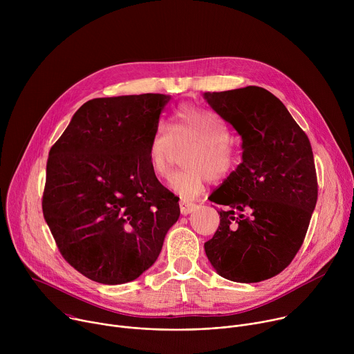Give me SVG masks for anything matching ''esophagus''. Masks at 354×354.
Here are the masks:
<instances>
[{
    "label": "esophagus",
    "mask_w": 354,
    "mask_h": 354,
    "mask_svg": "<svg viewBox=\"0 0 354 354\" xmlns=\"http://www.w3.org/2000/svg\"><path fill=\"white\" fill-rule=\"evenodd\" d=\"M179 207H180L182 216H187V214L193 213L197 209V205L190 203V201H186V200H180L179 201Z\"/></svg>",
    "instance_id": "obj_1"
}]
</instances>
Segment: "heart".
<instances>
[{
  "mask_svg": "<svg viewBox=\"0 0 354 354\" xmlns=\"http://www.w3.org/2000/svg\"><path fill=\"white\" fill-rule=\"evenodd\" d=\"M192 145L186 156L187 169L176 172L169 187L192 200L206 190L210 179L228 176L238 162V149L230 140V130L212 111L183 105L175 112L171 131L157 127L148 142V164L161 179L171 174V162L178 148Z\"/></svg>",
  "mask_w": 354,
  "mask_h": 354,
  "instance_id": "b5f03b06",
  "label": "heart"
}]
</instances>
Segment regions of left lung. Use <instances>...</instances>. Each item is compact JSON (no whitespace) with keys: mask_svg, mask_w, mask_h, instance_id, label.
I'll return each instance as SVG.
<instances>
[{"mask_svg":"<svg viewBox=\"0 0 354 354\" xmlns=\"http://www.w3.org/2000/svg\"><path fill=\"white\" fill-rule=\"evenodd\" d=\"M241 136L242 162L210 200L224 209L205 243L216 272L258 283L284 270L306 238L318 198L313 148L281 100L261 86L205 92Z\"/></svg>","mask_w":354,"mask_h":354,"instance_id":"obj_1","label":"left lung"}]
</instances>
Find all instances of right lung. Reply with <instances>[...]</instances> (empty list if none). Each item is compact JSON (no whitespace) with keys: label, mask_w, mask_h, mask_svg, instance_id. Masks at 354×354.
<instances>
[{"label":"right lung","mask_w":354,"mask_h":354,"mask_svg":"<svg viewBox=\"0 0 354 354\" xmlns=\"http://www.w3.org/2000/svg\"><path fill=\"white\" fill-rule=\"evenodd\" d=\"M171 96L95 97L50 148L43 216L63 258L102 284L154 265L180 210L148 164V142Z\"/></svg>","instance_id":"right-lung-1"}]
</instances>
